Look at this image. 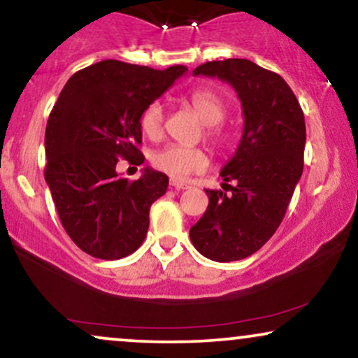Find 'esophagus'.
Instances as JSON below:
<instances>
[{
	"label": "esophagus",
	"mask_w": 358,
	"mask_h": 358,
	"mask_svg": "<svg viewBox=\"0 0 358 358\" xmlns=\"http://www.w3.org/2000/svg\"><path fill=\"white\" fill-rule=\"evenodd\" d=\"M170 185L175 188V190H178V192H180V190H187V188H188L187 183H185V182H178V180H175V178L170 180Z\"/></svg>",
	"instance_id": "esophagus-1"
}]
</instances>
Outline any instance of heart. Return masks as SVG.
I'll list each match as a JSON object with an SVG mask.
<instances>
[{
	"label": "heart",
	"mask_w": 358,
	"mask_h": 358,
	"mask_svg": "<svg viewBox=\"0 0 358 358\" xmlns=\"http://www.w3.org/2000/svg\"><path fill=\"white\" fill-rule=\"evenodd\" d=\"M188 103L205 123L206 140L212 141L213 145H222L225 141V135L218 123H222L227 115V103L222 94L212 88H196L188 94ZM163 123H165V110L162 103L152 101L146 105L140 116L141 131L152 140H157L163 133ZM152 163L157 170L170 175L171 178L183 180L188 175L203 171L208 165V157L196 146L166 145L153 153Z\"/></svg>",
	"instance_id": "1"
}]
</instances>
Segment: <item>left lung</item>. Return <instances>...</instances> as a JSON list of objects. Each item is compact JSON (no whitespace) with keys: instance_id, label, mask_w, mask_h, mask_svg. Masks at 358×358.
Returning a JSON list of instances; mask_svg holds the SVG:
<instances>
[{"instance_id":"1","label":"left lung","mask_w":358,"mask_h":358,"mask_svg":"<svg viewBox=\"0 0 358 358\" xmlns=\"http://www.w3.org/2000/svg\"><path fill=\"white\" fill-rule=\"evenodd\" d=\"M193 75L234 86L245 122L238 148L220 171L225 192L205 190L208 208L190 228V238L210 260H242L277 231L302 176L303 111L282 76L250 59L208 62ZM228 181L236 185L231 187Z\"/></svg>"}]
</instances>
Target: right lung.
Segmentation results:
<instances>
[{
  "label": "right lung",
  "mask_w": 358,
  "mask_h": 358,
  "mask_svg": "<svg viewBox=\"0 0 358 358\" xmlns=\"http://www.w3.org/2000/svg\"><path fill=\"white\" fill-rule=\"evenodd\" d=\"M185 71L105 59L76 71L59 93L46 124L45 180L63 228L88 255L118 260L143 243L168 176L146 166L128 182L116 163L145 162L140 116Z\"/></svg>",
  "instance_id": "add662e5"
}]
</instances>
